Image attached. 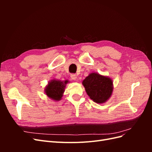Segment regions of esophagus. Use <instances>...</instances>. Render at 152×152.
Listing matches in <instances>:
<instances>
[{"instance_id": "1", "label": "esophagus", "mask_w": 152, "mask_h": 152, "mask_svg": "<svg viewBox=\"0 0 152 152\" xmlns=\"http://www.w3.org/2000/svg\"><path fill=\"white\" fill-rule=\"evenodd\" d=\"M71 78L72 79H73V80H77V77L76 74H71Z\"/></svg>"}]
</instances>
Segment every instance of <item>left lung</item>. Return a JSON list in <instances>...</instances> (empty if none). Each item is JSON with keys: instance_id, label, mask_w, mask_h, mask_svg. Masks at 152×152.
I'll return each instance as SVG.
<instances>
[{"instance_id": "obj_1", "label": "left lung", "mask_w": 152, "mask_h": 152, "mask_svg": "<svg viewBox=\"0 0 152 152\" xmlns=\"http://www.w3.org/2000/svg\"><path fill=\"white\" fill-rule=\"evenodd\" d=\"M86 93L94 102L102 104L107 102L112 96L113 80L109 77L97 72L91 73L82 81Z\"/></svg>"}]
</instances>
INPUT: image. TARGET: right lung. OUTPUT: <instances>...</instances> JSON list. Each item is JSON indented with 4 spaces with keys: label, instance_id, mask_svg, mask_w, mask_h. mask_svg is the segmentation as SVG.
I'll return each mask as SVG.
<instances>
[{
    "label": "right lung",
    "instance_id": "add662e5",
    "mask_svg": "<svg viewBox=\"0 0 152 152\" xmlns=\"http://www.w3.org/2000/svg\"><path fill=\"white\" fill-rule=\"evenodd\" d=\"M68 82V80L61 81L56 79L50 80L45 87V93L49 98L54 102L60 101L65 92L66 85Z\"/></svg>",
    "mask_w": 152,
    "mask_h": 152
}]
</instances>
